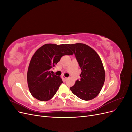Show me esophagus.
Returning a JSON list of instances; mask_svg holds the SVG:
<instances>
[{"label":"esophagus","mask_w":132,"mask_h":132,"mask_svg":"<svg viewBox=\"0 0 132 132\" xmlns=\"http://www.w3.org/2000/svg\"><path fill=\"white\" fill-rule=\"evenodd\" d=\"M62 78L64 79V80L65 81V80H67V78H66V77H64V75H62Z\"/></svg>","instance_id":"obj_1"}]
</instances>
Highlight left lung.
<instances>
[{
    "label": "left lung",
    "instance_id": "obj_1",
    "mask_svg": "<svg viewBox=\"0 0 132 132\" xmlns=\"http://www.w3.org/2000/svg\"><path fill=\"white\" fill-rule=\"evenodd\" d=\"M67 46L73 51L81 70L80 79L70 89L80 99L91 100L100 93L105 82V71L101 59L95 50L85 44H67Z\"/></svg>",
    "mask_w": 132,
    "mask_h": 132
}]
</instances>
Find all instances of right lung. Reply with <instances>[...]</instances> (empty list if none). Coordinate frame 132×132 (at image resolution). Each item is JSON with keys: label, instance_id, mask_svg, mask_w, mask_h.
<instances>
[{"label": "right lung", "instance_id": "obj_1", "mask_svg": "<svg viewBox=\"0 0 132 132\" xmlns=\"http://www.w3.org/2000/svg\"><path fill=\"white\" fill-rule=\"evenodd\" d=\"M73 54L67 44H45L36 51L28 68L27 79L30 93L42 101L52 98L63 82L60 77L52 74V68L63 55Z\"/></svg>", "mask_w": 132, "mask_h": 132}]
</instances>
